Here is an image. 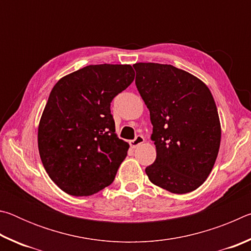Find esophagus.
<instances>
[{"mask_svg":"<svg viewBox=\"0 0 251 251\" xmlns=\"http://www.w3.org/2000/svg\"><path fill=\"white\" fill-rule=\"evenodd\" d=\"M144 142H145V138H144L142 135H138V136H136L135 139H133V141L129 142V145H130L131 148H136V147H138L139 145H142Z\"/></svg>","mask_w":251,"mask_h":251,"instance_id":"obj_1","label":"esophagus"}]
</instances>
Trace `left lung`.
I'll list each match as a JSON object with an SVG mask.
<instances>
[{"label": "left lung", "instance_id": "left-lung-1", "mask_svg": "<svg viewBox=\"0 0 251 251\" xmlns=\"http://www.w3.org/2000/svg\"><path fill=\"white\" fill-rule=\"evenodd\" d=\"M133 66L156 145L147 176L173 194L193 192L209 176L219 151L222 127L214 97L202 80L173 65Z\"/></svg>", "mask_w": 251, "mask_h": 251}]
</instances>
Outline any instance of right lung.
<instances>
[{
  "label": "right lung",
  "mask_w": 251,
  "mask_h": 251,
  "mask_svg": "<svg viewBox=\"0 0 251 251\" xmlns=\"http://www.w3.org/2000/svg\"><path fill=\"white\" fill-rule=\"evenodd\" d=\"M130 65H88L54 85L42 114L37 144L50 179L72 196L112 184L128 143L115 133L110 101L134 80Z\"/></svg>",
  "instance_id": "obj_1"
}]
</instances>
